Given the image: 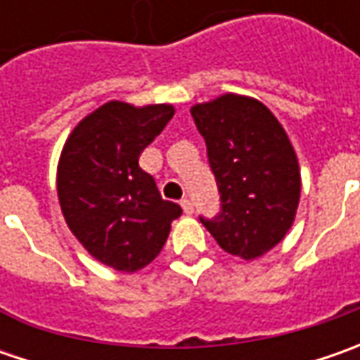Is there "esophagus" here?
Wrapping results in <instances>:
<instances>
[{
    "instance_id": "34e87169",
    "label": "esophagus",
    "mask_w": 360,
    "mask_h": 360,
    "mask_svg": "<svg viewBox=\"0 0 360 360\" xmlns=\"http://www.w3.org/2000/svg\"><path fill=\"white\" fill-rule=\"evenodd\" d=\"M182 204V210H184V214H194V204H192V200H188V198H184V200L180 202Z\"/></svg>"
}]
</instances>
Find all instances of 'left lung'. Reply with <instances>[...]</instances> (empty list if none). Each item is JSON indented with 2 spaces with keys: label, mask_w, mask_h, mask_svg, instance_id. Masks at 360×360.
Here are the masks:
<instances>
[{
  "label": "left lung",
  "mask_w": 360,
  "mask_h": 360,
  "mask_svg": "<svg viewBox=\"0 0 360 360\" xmlns=\"http://www.w3.org/2000/svg\"><path fill=\"white\" fill-rule=\"evenodd\" d=\"M220 192V214L204 220L218 246L255 260L290 230L300 200V166L283 124L262 102L222 94L190 108Z\"/></svg>",
  "instance_id": "left-lung-1"
}]
</instances>
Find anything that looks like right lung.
<instances>
[{
	"instance_id": "right-lung-1",
	"label": "right lung",
	"mask_w": 360,
	"mask_h": 360,
	"mask_svg": "<svg viewBox=\"0 0 360 360\" xmlns=\"http://www.w3.org/2000/svg\"><path fill=\"white\" fill-rule=\"evenodd\" d=\"M172 104L105 102L68 136L58 162V198L68 229L98 262L136 272L160 255L182 214L162 200L138 160L172 120Z\"/></svg>"
}]
</instances>
